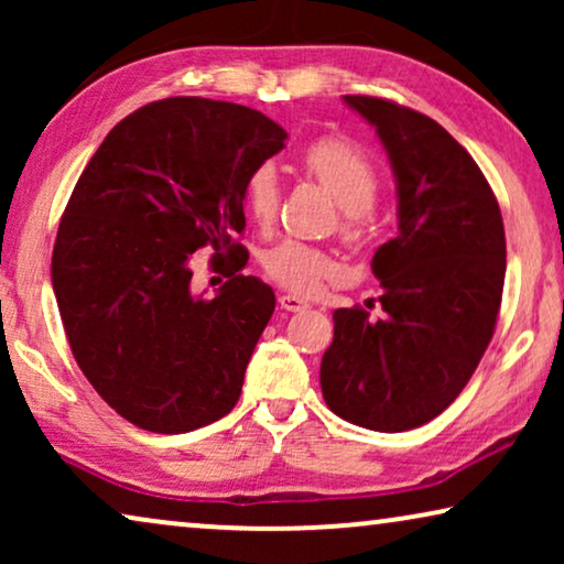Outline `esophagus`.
<instances>
[{"label":"esophagus","mask_w":564,"mask_h":564,"mask_svg":"<svg viewBox=\"0 0 564 564\" xmlns=\"http://www.w3.org/2000/svg\"><path fill=\"white\" fill-rule=\"evenodd\" d=\"M280 307L282 311H290V313H300V311H307L311 303L297 295H280Z\"/></svg>","instance_id":"34e87169"}]
</instances>
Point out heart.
I'll use <instances>...</instances> for the list:
<instances>
[{"instance_id": "obj_1", "label": "heart", "mask_w": 564, "mask_h": 564, "mask_svg": "<svg viewBox=\"0 0 564 564\" xmlns=\"http://www.w3.org/2000/svg\"><path fill=\"white\" fill-rule=\"evenodd\" d=\"M303 172L323 184L341 207V236L346 241H365L369 230V210H372L380 176L359 145L338 135L318 138L303 153ZM282 184L272 164H261L251 172L243 189V205L253 226L269 228L280 215ZM264 269L276 284L295 292H315L330 274L336 261L326 251L300 241H282L269 249Z\"/></svg>"}]
</instances>
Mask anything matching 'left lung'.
<instances>
[{
    "label": "left lung",
    "instance_id": "left-lung-1",
    "mask_svg": "<svg viewBox=\"0 0 564 564\" xmlns=\"http://www.w3.org/2000/svg\"><path fill=\"white\" fill-rule=\"evenodd\" d=\"M344 102L388 151L398 236L372 259L380 318L359 305L334 311L321 390L344 421L398 434L449 408L488 349L506 280L503 218L480 166L436 120L380 97Z\"/></svg>",
    "mask_w": 564,
    "mask_h": 564
}]
</instances>
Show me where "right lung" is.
Listing matches in <instances>:
<instances>
[{
    "mask_svg": "<svg viewBox=\"0 0 564 564\" xmlns=\"http://www.w3.org/2000/svg\"><path fill=\"white\" fill-rule=\"evenodd\" d=\"M288 133L251 107L169 97L120 120L61 218L51 280L76 365L138 429L184 434L234 411L274 292L241 274L243 189ZM213 245L231 280L191 292Z\"/></svg>",
    "mask_w": 564,
    "mask_h": 564,
    "instance_id": "1",
    "label": "right lung"
}]
</instances>
